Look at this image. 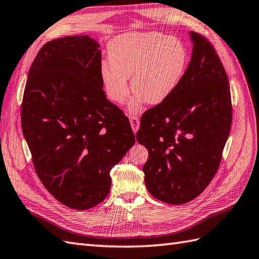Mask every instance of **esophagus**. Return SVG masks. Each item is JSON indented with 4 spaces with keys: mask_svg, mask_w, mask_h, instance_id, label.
<instances>
[{
    "mask_svg": "<svg viewBox=\"0 0 259 259\" xmlns=\"http://www.w3.org/2000/svg\"><path fill=\"white\" fill-rule=\"evenodd\" d=\"M130 122H131L132 130H133L134 133H136L138 128H140V118L137 116H130Z\"/></svg>",
    "mask_w": 259,
    "mask_h": 259,
    "instance_id": "esophagus-1",
    "label": "esophagus"
}]
</instances>
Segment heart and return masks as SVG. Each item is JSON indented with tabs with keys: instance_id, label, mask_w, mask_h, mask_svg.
Instances as JSON below:
<instances>
[{
	"instance_id": "1",
	"label": "heart",
	"mask_w": 259,
	"mask_h": 259,
	"mask_svg": "<svg viewBox=\"0 0 259 259\" xmlns=\"http://www.w3.org/2000/svg\"><path fill=\"white\" fill-rule=\"evenodd\" d=\"M110 65L101 67V79L106 94L121 104L130 94L127 77L135 97L131 112L140 110L144 100L158 104L177 89L187 67V49L175 37L155 31L130 34L110 44Z\"/></svg>"
}]
</instances>
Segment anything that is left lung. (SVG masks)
Instances as JSON below:
<instances>
[{
    "instance_id": "left-lung-1",
    "label": "left lung",
    "mask_w": 259,
    "mask_h": 259,
    "mask_svg": "<svg viewBox=\"0 0 259 259\" xmlns=\"http://www.w3.org/2000/svg\"><path fill=\"white\" fill-rule=\"evenodd\" d=\"M191 60L171 96L141 117L136 138L148 150L145 184L156 199L184 204L209 186L232 125L228 74L211 41L195 31Z\"/></svg>"
}]
</instances>
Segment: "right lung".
Segmentation results:
<instances>
[{"label": "right lung", "instance_id": "obj_1", "mask_svg": "<svg viewBox=\"0 0 259 259\" xmlns=\"http://www.w3.org/2000/svg\"><path fill=\"white\" fill-rule=\"evenodd\" d=\"M99 47L87 35L46 42L31 64L22 102L36 174L74 210L102 202L111 169L135 143L127 116L105 97Z\"/></svg>", "mask_w": 259, "mask_h": 259}]
</instances>
